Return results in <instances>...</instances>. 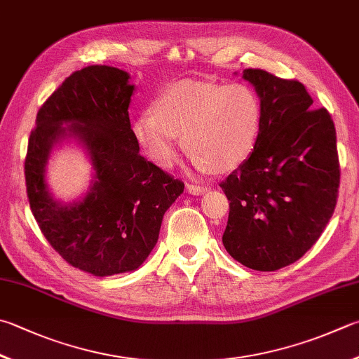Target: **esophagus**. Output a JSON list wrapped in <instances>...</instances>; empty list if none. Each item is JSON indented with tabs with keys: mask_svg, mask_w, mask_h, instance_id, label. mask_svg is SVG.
Segmentation results:
<instances>
[{
	"mask_svg": "<svg viewBox=\"0 0 359 359\" xmlns=\"http://www.w3.org/2000/svg\"><path fill=\"white\" fill-rule=\"evenodd\" d=\"M186 189H187L189 194L200 195V194H203V192H206L209 187H208V186H197V184H187Z\"/></svg>",
	"mask_w": 359,
	"mask_h": 359,
	"instance_id": "obj_1",
	"label": "esophagus"
}]
</instances>
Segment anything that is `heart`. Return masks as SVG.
Returning a JSON list of instances; mask_svg holds the SVG:
<instances>
[{
  "label": "heart",
  "mask_w": 359,
  "mask_h": 359,
  "mask_svg": "<svg viewBox=\"0 0 359 359\" xmlns=\"http://www.w3.org/2000/svg\"><path fill=\"white\" fill-rule=\"evenodd\" d=\"M153 112L140 116L133 131L162 168L175 164L182 136L197 170H234L252 156L262 123L259 95L245 84L186 81L162 93Z\"/></svg>",
  "instance_id": "heart-1"
}]
</instances>
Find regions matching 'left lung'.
Instances as JSON below:
<instances>
[{
    "label": "left lung",
    "instance_id": "8db88e82",
    "mask_svg": "<svg viewBox=\"0 0 359 359\" xmlns=\"http://www.w3.org/2000/svg\"><path fill=\"white\" fill-rule=\"evenodd\" d=\"M262 104L252 153L220 182L229 201L223 245L248 269L273 272L299 261L325 229L339 189L336 130L325 107L295 79L243 70Z\"/></svg>",
    "mask_w": 359,
    "mask_h": 359
}]
</instances>
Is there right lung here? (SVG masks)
I'll list each match as a JSON object with an SVG mask.
<instances>
[{
	"mask_svg": "<svg viewBox=\"0 0 359 359\" xmlns=\"http://www.w3.org/2000/svg\"><path fill=\"white\" fill-rule=\"evenodd\" d=\"M133 93L126 72L86 67L45 101L29 136L25 178L34 219L70 266L95 276L139 269L184 191V182L139 154L128 114ZM65 138L85 148L94 168L86 195L73 203L54 199L44 178L52 148Z\"/></svg>",
	"mask_w": 359,
	"mask_h": 359,
	"instance_id": "obj_1",
	"label": "right lung"
}]
</instances>
